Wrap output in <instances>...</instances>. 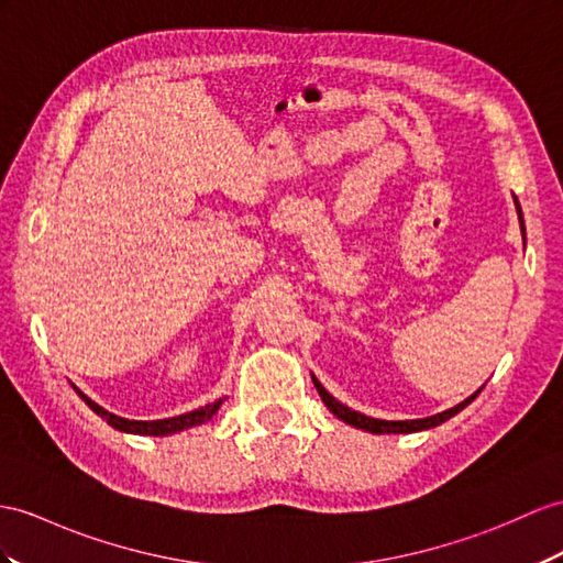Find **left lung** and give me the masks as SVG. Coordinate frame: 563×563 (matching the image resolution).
<instances>
[{
    "instance_id": "obj_1",
    "label": "left lung",
    "mask_w": 563,
    "mask_h": 563,
    "mask_svg": "<svg viewBox=\"0 0 563 563\" xmlns=\"http://www.w3.org/2000/svg\"><path fill=\"white\" fill-rule=\"evenodd\" d=\"M514 202H516V212H518V219H520V229H523V212H520V205H518L516 196H514ZM312 382H314V389L320 391L324 406H327L329 410H332V413H334L339 420H344V422L353 424V428H361V430H367V432H375V434H408V432H420V430L437 428V424H442V422H446L449 418H454L456 413H461V410H463L465 406H468L479 391H483V387H479L473 396H468V399L461 401L459 406L444 410V413L430 416V418H420V420H379V418L363 416V413H358V410H351L349 406L339 404V401L334 399V396L329 394V391L320 385L318 377H312Z\"/></svg>"
}]
</instances>
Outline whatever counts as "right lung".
Wrapping results in <instances>:
<instances>
[{
  "label": "right lung",
  "instance_id": "right-lung-1",
  "mask_svg": "<svg viewBox=\"0 0 563 563\" xmlns=\"http://www.w3.org/2000/svg\"><path fill=\"white\" fill-rule=\"evenodd\" d=\"M78 391V389H76ZM80 399H84L95 413H98L100 418H104L109 424H112L114 430H121V432H131V434H150V437H164V434H174V432H181V430H188V428H196V424H202L208 422L219 406H222V399L214 401V404H208L202 406L198 410H190V413H184V416H176V418H164V420H129V418H119L114 413H109V410H104L102 406H98L95 401H90L86 394L78 391Z\"/></svg>",
  "mask_w": 563,
  "mask_h": 563
}]
</instances>
